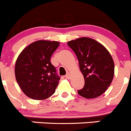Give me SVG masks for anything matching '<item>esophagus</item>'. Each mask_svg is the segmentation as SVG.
Wrapping results in <instances>:
<instances>
[{
    "instance_id": "esophagus-1",
    "label": "esophagus",
    "mask_w": 131,
    "mask_h": 131,
    "mask_svg": "<svg viewBox=\"0 0 131 131\" xmlns=\"http://www.w3.org/2000/svg\"><path fill=\"white\" fill-rule=\"evenodd\" d=\"M65 77L66 79H69L70 78V73H68L65 75Z\"/></svg>"
}]
</instances>
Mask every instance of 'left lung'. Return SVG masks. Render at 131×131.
<instances>
[{"mask_svg":"<svg viewBox=\"0 0 131 131\" xmlns=\"http://www.w3.org/2000/svg\"><path fill=\"white\" fill-rule=\"evenodd\" d=\"M77 56L84 79V86L77 91L80 96L94 98L106 92L114 75L112 56L96 40L81 37L68 42Z\"/></svg>","mask_w":131,"mask_h":131,"instance_id":"1","label":"left lung"}]
</instances>
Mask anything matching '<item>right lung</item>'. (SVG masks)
Instances as JSON below:
<instances>
[{"label": "right lung", "instance_id": "obj_1", "mask_svg": "<svg viewBox=\"0 0 131 131\" xmlns=\"http://www.w3.org/2000/svg\"><path fill=\"white\" fill-rule=\"evenodd\" d=\"M57 41L38 40L27 47L18 56L15 75L26 96L34 100H45L55 92L60 76L50 62L59 47Z\"/></svg>", "mask_w": 131, "mask_h": 131}]
</instances>
